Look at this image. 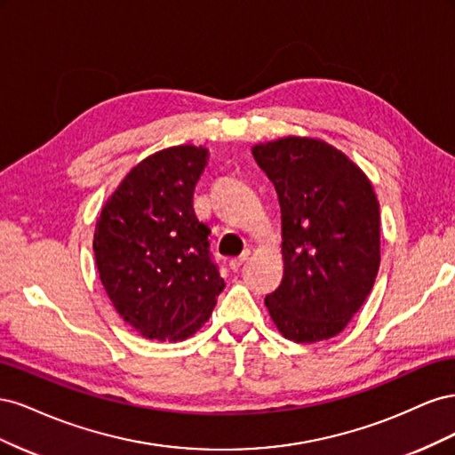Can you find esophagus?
<instances>
[{
  "label": "esophagus",
  "mask_w": 455,
  "mask_h": 455,
  "mask_svg": "<svg viewBox=\"0 0 455 455\" xmlns=\"http://www.w3.org/2000/svg\"><path fill=\"white\" fill-rule=\"evenodd\" d=\"M249 258H251V251H244L241 256H237V258H231V259H229V267L237 271V269H239V267H241V266L244 264V261L249 259Z\"/></svg>",
  "instance_id": "34e87169"
}]
</instances>
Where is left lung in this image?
Masks as SVG:
<instances>
[{"label":"left lung","instance_id":"1","mask_svg":"<svg viewBox=\"0 0 455 455\" xmlns=\"http://www.w3.org/2000/svg\"><path fill=\"white\" fill-rule=\"evenodd\" d=\"M277 189L284 273L266 306L296 343L338 336L379 269V203L366 174L323 140L286 136L252 148Z\"/></svg>","mask_w":455,"mask_h":455}]
</instances>
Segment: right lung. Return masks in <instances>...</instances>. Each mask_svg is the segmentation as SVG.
<instances>
[{"label":"right lung","instance_id":"obj_1","mask_svg":"<svg viewBox=\"0 0 455 455\" xmlns=\"http://www.w3.org/2000/svg\"><path fill=\"white\" fill-rule=\"evenodd\" d=\"M209 149L172 146L140 161L102 206L92 251L119 316L149 339L182 341L209 321L224 279L194 211Z\"/></svg>","mask_w":455,"mask_h":455}]
</instances>
